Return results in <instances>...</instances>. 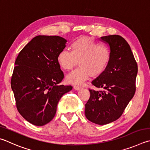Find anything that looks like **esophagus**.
Listing matches in <instances>:
<instances>
[{
	"label": "esophagus",
	"mask_w": 150,
	"mask_h": 150,
	"mask_svg": "<svg viewBox=\"0 0 150 150\" xmlns=\"http://www.w3.org/2000/svg\"><path fill=\"white\" fill-rule=\"evenodd\" d=\"M73 88H74L75 91H79V90H80L81 88H82V87L80 86H77V85H75L73 86Z\"/></svg>",
	"instance_id": "1"
}]
</instances>
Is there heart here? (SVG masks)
I'll return each instance as SVG.
<instances>
[{
	"label": "heart",
	"instance_id": "1",
	"mask_svg": "<svg viewBox=\"0 0 150 150\" xmlns=\"http://www.w3.org/2000/svg\"><path fill=\"white\" fill-rule=\"evenodd\" d=\"M71 52L61 51L57 62L62 69L71 70L77 65L79 67L66 77L68 83L81 84L92 77H98L105 71L110 60V52L103 45H99L88 37H81L71 45Z\"/></svg>",
	"mask_w": 150,
	"mask_h": 150
}]
</instances>
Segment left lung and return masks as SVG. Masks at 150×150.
<instances>
[{
    "instance_id": "obj_1",
    "label": "left lung",
    "mask_w": 150,
    "mask_h": 150,
    "mask_svg": "<svg viewBox=\"0 0 150 150\" xmlns=\"http://www.w3.org/2000/svg\"><path fill=\"white\" fill-rule=\"evenodd\" d=\"M101 40L110 47V60L105 71L92 84L104 91L89 89L91 96L84 113L90 121L103 125L120 117L134 96L138 66L124 38L113 35L102 37Z\"/></svg>"
}]
</instances>
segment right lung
<instances>
[{"label":"right lung","instance_id":"obj_1","mask_svg":"<svg viewBox=\"0 0 150 150\" xmlns=\"http://www.w3.org/2000/svg\"><path fill=\"white\" fill-rule=\"evenodd\" d=\"M67 40L59 36L39 35L19 53L11 78L16 107L21 115L36 126L52 120L57 105L71 86L59 85L64 77L57 56Z\"/></svg>","mask_w":150,"mask_h":150}]
</instances>
